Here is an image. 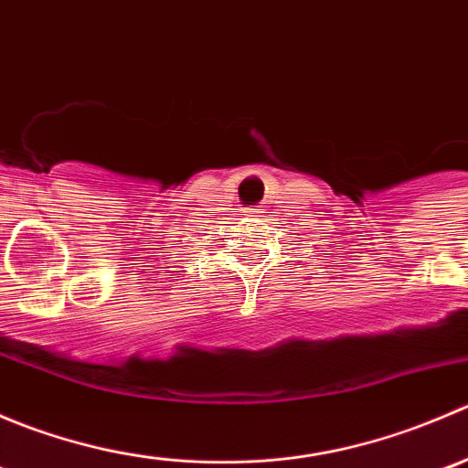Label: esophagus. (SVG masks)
<instances>
[{
    "instance_id": "obj_1",
    "label": "esophagus",
    "mask_w": 468,
    "mask_h": 468,
    "mask_svg": "<svg viewBox=\"0 0 468 468\" xmlns=\"http://www.w3.org/2000/svg\"><path fill=\"white\" fill-rule=\"evenodd\" d=\"M249 212H251V217H258V215H261V207H251V210H249Z\"/></svg>"
}]
</instances>
